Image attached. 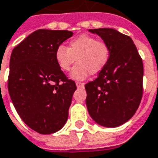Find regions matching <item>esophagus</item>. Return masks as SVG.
<instances>
[{
    "mask_svg": "<svg viewBox=\"0 0 158 158\" xmlns=\"http://www.w3.org/2000/svg\"><path fill=\"white\" fill-rule=\"evenodd\" d=\"M76 86H77V88H83L85 86V84L81 82H76Z\"/></svg>",
    "mask_w": 158,
    "mask_h": 158,
    "instance_id": "obj_1",
    "label": "esophagus"
}]
</instances>
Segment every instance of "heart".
I'll return each instance as SVG.
<instances>
[{"instance_id":"heart-1","label":"heart","mask_w":158,"mask_h":158,"mask_svg":"<svg viewBox=\"0 0 158 158\" xmlns=\"http://www.w3.org/2000/svg\"><path fill=\"white\" fill-rule=\"evenodd\" d=\"M110 57V48L106 42L89 35H81L69 41L66 48L60 45L55 51V60L62 71L70 72V78L84 80L89 74H96L106 67Z\"/></svg>"}]
</instances>
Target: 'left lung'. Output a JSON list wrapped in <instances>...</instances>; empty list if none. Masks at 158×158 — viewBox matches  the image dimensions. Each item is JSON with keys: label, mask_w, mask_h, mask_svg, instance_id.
<instances>
[{"label": "left lung", "mask_w": 158, "mask_h": 158, "mask_svg": "<svg viewBox=\"0 0 158 158\" xmlns=\"http://www.w3.org/2000/svg\"><path fill=\"white\" fill-rule=\"evenodd\" d=\"M110 48L108 64L85 85L91 118L105 127H117L132 117L142 97L143 64L130 37L112 28L89 29Z\"/></svg>", "instance_id": "8db88e82"}]
</instances>
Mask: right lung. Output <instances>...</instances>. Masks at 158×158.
<instances>
[{"instance_id": "obj_1", "label": "right lung", "mask_w": 158, "mask_h": 158, "mask_svg": "<svg viewBox=\"0 0 158 158\" xmlns=\"http://www.w3.org/2000/svg\"><path fill=\"white\" fill-rule=\"evenodd\" d=\"M67 30L39 29L12 50L8 91L18 115L31 129L52 134L69 116L75 82L58 68L55 51L73 36Z\"/></svg>"}]
</instances>
